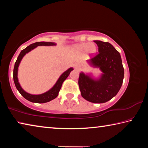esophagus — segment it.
Wrapping results in <instances>:
<instances>
[{"label":"esophagus","instance_id":"obj_1","mask_svg":"<svg viewBox=\"0 0 148 148\" xmlns=\"http://www.w3.org/2000/svg\"><path fill=\"white\" fill-rule=\"evenodd\" d=\"M75 68H76V69H77V68H78V66H77V65H75Z\"/></svg>","mask_w":148,"mask_h":148}]
</instances>
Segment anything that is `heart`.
I'll list each match as a JSON object with an SVG mask.
<instances>
[{"instance_id": "obj_1", "label": "heart", "mask_w": 148, "mask_h": 148, "mask_svg": "<svg viewBox=\"0 0 148 148\" xmlns=\"http://www.w3.org/2000/svg\"><path fill=\"white\" fill-rule=\"evenodd\" d=\"M75 47L78 51H86L89 54L95 53L97 50L96 46L93 43H81L76 45Z\"/></svg>"}]
</instances>
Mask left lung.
<instances>
[{"mask_svg": "<svg viewBox=\"0 0 148 148\" xmlns=\"http://www.w3.org/2000/svg\"><path fill=\"white\" fill-rule=\"evenodd\" d=\"M99 53L88 60L90 64L102 72L101 78L93 79L79 73L78 84L82 96L93 103H104L114 97L122 86L124 69L121 56L109 42L95 40Z\"/></svg>", "mask_w": 148, "mask_h": 148, "instance_id": "8db88e82", "label": "left lung"}]
</instances>
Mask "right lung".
Returning <instances> with one entry per match:
<instances>
[{"mask_svg":"<svg viewBox=\"0 0 148 148\" xmlns=\"http://www.w3.org/2000/svg\"><path fill=\"white\" fill-rule=\"evenodd\" d=\"M56 44L53 43V42H35L34 44H32L27 46L26 48L22 50L21 53H19L18 57L16 60V62H15L14 68V82L16 86L17 89L20 92L22 96H23L25 99L28 100L29 101L32 102H35V103H45V102H47L51 101V100L56 99V97L58 96L59 92L60 89L61 88L62 84L65 79L67 78V77L69 76L70 73L72 71H73V69L70 68L66 71H65L64 73H62L59 78L57 80L56 84L54 85V86L52 88L49 90L48 91L44 92L43 94L41 95H31L29 94L24 91V90L21 88L20 86L19 83L18 82V79H17V71H18V66L19 65L20 62H21V59L24 57L25 55L28 53L32 49H34L38 46H55Z\"/></svg>","mask_w":148,"mask_h":148,"instance_id":"add662e5","label":"right lung"}]
</instances>
